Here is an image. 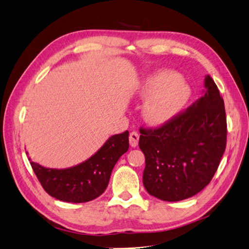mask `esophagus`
I'll return each mask as SVG.
<instances>
[{
    "mask_svg": "<svg viewBox=\"0 0 249 249\" xmlns=\"http://www.w3.org/2000/svg\"><path fill=\"white\" fill-rule=\"evenodd\" d=\"M139 141V134L137 132H132L130 134V145L132 147H136Z\"/></svg>",
    "mask_w": 249,
    "mask_h": 249,
    "instance_id": "34e87169",
    "label": "esophagus"
}]
</instances>
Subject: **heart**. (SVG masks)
Returning a JSON list of instances; mask_svg holds the SVG:
<instances>
[{"label":"heart","instance_id":"b5f03b06","mask_svg":"<svg viewBox=\"0 0 249 249\" xmlns=\"http://www.w3.org/2000/svg\"><path fill=\"white\" fill-rule=\"evenodd\" d=\"M141 99L142 116L152 125H162L175 118L189 103L192 88L172 71H158L143 79L137 91Z\"/></svg>","mask_w":249,"mask_h":249}]
</instances>
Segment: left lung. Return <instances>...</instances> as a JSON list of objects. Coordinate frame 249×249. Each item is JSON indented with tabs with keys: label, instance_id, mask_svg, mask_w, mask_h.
<instances>
[{
	"label": "left lung",
	"instance_id": "8db88e82",
	"mask_svg": "<svg viewBox=\"0 0 249 249\" xmlns=\"http://www.w3.org/2000/svg\"><path fill=\"white\" fill-rule=\"evenodd\" d=\"M203 94L159 129H140L145 157L143 185L153 196L178 201L200 192L214 177L227 146L222 97L207 74Z\"/></svg>",
	"mask_w": 249,
	"mask_h": 249
}]
</instances>
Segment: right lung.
Wrapping results in <instances>:
<instances>
[{
    "instance_id": "right-lung-1",
    "label": "right lung",
    "mask_w": 249,
    "mask_h": 249,
    "mask_svg": "<svg viewBox=\"0 0 249 249\" xmlns=\"http://www.w3.org/2000/svg\"><path fill=\"white\" fill-rule=\"evenodd\" d=\"M127 149L129 131H125L113 135L89 159L69 168H48L30 158L29 160L43 189L51 196L66 202H86L106 190L113 168Z\"/></svg>"
}]
</instances>
